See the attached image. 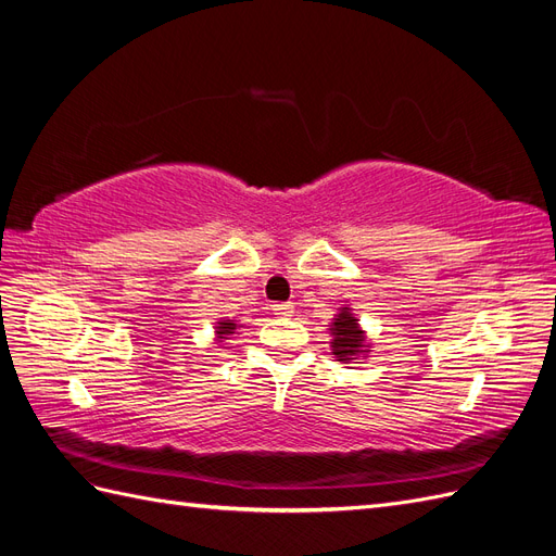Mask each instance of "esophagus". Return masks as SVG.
Instances as JSON below:
<instances>
[{"mask_svg": "<svg viewBox=\"0 0 556 556\" xmlns=\"http://www.w3.org/2000/svg\"><path fill=\"white\" fill-rule=\"evenodd\" d=\"M274 313L280 317H288L294 313V306L290 304V301H280V304H274Z\"/></svg>", "mask_w": 556, "mask_h": 556, "instance_id": "obj_1", "label": "esophagus"}]
</instances>
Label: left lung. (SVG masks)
<instances>
[{"label":"left lung","mask_w":556,"mask_h":556,"mask_svg":"<svg viewBox=\"0 0 556 556\" xmlns=\"http://www.w3.org/2000/svg\"><path fill=\"white\" fill-rule=\"evenodd\" d=\"M331 333H333V341H331V350L333 355L339 362H348V359H355L359 352H364V333L357 327V319L352 317L350 311H341L339 317H336V323L331 325Z\"/></svg>","instance_id":"1"}]
</instances>
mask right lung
Wrapping results in <instances>:
<instances>
[{
  "label": "right lung",
  "mask_w": 556,
  "mask_h": 556,
  "mask_svg": "<svg viewBox=\"0 0 556 556\" xmlns=\"http://www.w3.org/2000/svg\"><path fill=\"white\" fill-rule=\"evenodd\" d=\"M233 329H237V325L229 323V319H223L220 327H217V333H220V336H217V339H225L227 333H233Z\"/></svg>",
  "instance_id": "1"
}]
</instances>
